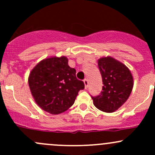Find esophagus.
<instances>
[{
	"instance_id": "obj_1",
	"label": "esophagus",
	"mask_w": 155,
	"mask_h": 155,
	"mask_svg": "<svg viewBox=\"0 0 155 155\" xmlns=\"http://www.w3.org/2000/svg\"><path fill=\"white\" fill-rule=\"evenodd\" d=\"M84 84H85V88H87V86H88V81H87V79H84Z\"/></svg>"
}]
</instances>
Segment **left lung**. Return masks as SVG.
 I'll use <instances>...</instances> for the list:
<instances>
[{
	"label": "left lung",
	"mask_w": 155,
	"mask_h": 155,
	"mask_svg": "<svg viewBox=\"0 0 155 155\" xmlns=\"http://www.w3.org/2000/svg\"><path fill=\"white\" fill-rule=\"evenodd\" d=\"M104 86L97 96H91L94 104L100 110L112 112L120 108L129 97L134 79L124 64L111 57L98 60Z\"/></svg>",
	"instance_id": "1"
}]
</instances>
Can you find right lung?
<instances>
[{
  "label": "right lung",
  "instance_id": "add662e5",
  "mask_svg": "<svg viewBox=\"0 0 155 155\" xmlns=\"http://www.w3.org/2000/svg\"><path fill=\"white\" fill-rule=\"evenodd\" d=\"M28 84L36 103L51 114L68 110L79 91L85 88L84 82L76 78V70L69 67L64 56L40 61L30 73Z\"/></svg>",
  "mask_w": 155,
  "mask_h": 155
}]
</instances>
